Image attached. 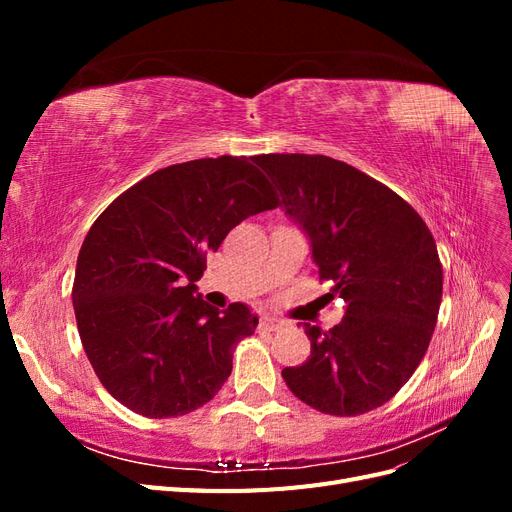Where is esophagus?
Listing matches in <instances>:
<instances>
[{"mask_svg": "<svg viewBox=\"0 0 512 512\" xmlns=\"http://www.w3.org/2000/svg\"><path fill=\"white\" fill-rule=\"evenodd\" d=\"M284 324H286L284 320L275 318V316H262L260 322H258V327H260L262 331H277V329H282Z\"/></svg>", "mask_w": 512, "mask_h": 512, "instance_id": "34e87169", "label": "esophagus"}]
</instances>
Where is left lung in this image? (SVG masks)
<instances>
[{"label":"left lung","instance_id":"left-lung-1","mask_svg":"<svg viewBox=\"0 0 512 512\" xmlns=\"http://www.w3.org/2000/svg\"><path fill=\"white\" fill-rule=\"evenodd\" d=\"M312 243L327 297L346 301L329 331L305 324L312 356L284 367L303 404L356 416L397 395L429 348L442 301V262L427 224L404 198L346 162L307 153L254 160Z\"/></svg>","mask_w":512,"mask_h":512}]
</instances>
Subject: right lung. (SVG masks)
I'll use <instances>...</instances> for the list:
<instances>
[{
  "instance_id": "obj_1",
  "label": "right lung",
  "mask_w": 512,
  "mask_h": 512,
  "mask_svg": "<svg viewBox=\"0 0 512 512\" xmlns=\"http://www.w3.org/2000/svg\"><path fill=\"white\" fill-rule=\"evenodd\" d=\"M254 160L156 170L87 232L72 286L76 327L104 389L136 414L173 418L205 406L228 380L237 344L256 329L250 307L220 312L194 284L232 228L280 205Z\"/></svg>"
}]
</instances>
